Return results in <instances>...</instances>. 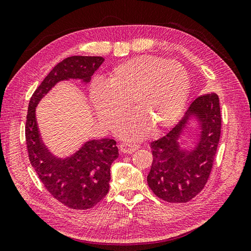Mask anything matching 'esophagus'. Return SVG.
Wrapping results in <instances>:
<instances>
[{
    "instance_id": "esophagus-1",
    "label": "esophagus",
    "mask_w": 251,
    "mask_h": 251,
    "mask_svg": "<svg viewBox=\"0 0 251 251\" xmlns=\"http://www.w3.org/2000/svg\"><path fill=\"white\" fill-rule=\"evenodd\" d=\"M120 151H123L125 154H131L133 151H135L136 150H138V146H134V144H126V143H121L120 146Z\"/></svg>"
}]
</instances>
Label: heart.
<instances>
[{"instance_id": "obj_1", "label": "heart", "mask_w": 251, "mask_h": 251, "mask_svg": "<svg viewBox=\"0 0 251 251\" xmlns=\"http://www.w3.org/2000/svg\"><path fill=\"white\" fill-rule=\"evenodd\" d=\"M189 77L181 64L162 57L141 56L114 68L107 85L96 82L90 100L98 118L110 126L126 109L135 113L121 119L116 133L125 139L142 138L148 125L159 131L176 123L187 100Z\"/></svg>"}]
</instances>
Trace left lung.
<instances>
[{
    "mask_svg": "<svg viewBox=\"0 0 251 251\" xmlns=\"http://www.w3.org/2000/svg\"><path fill=\"white\" fill-rule=\"evenodd\" d=\"M194 117L201 132L195 136L196 146L184 149L180 135L185 133L189 120ZM221 120L219 96L203 94L191 103L176 126L151 143L153 162L148 184L158 198L170 203H185L202 191L214 164Z\"/></svg>",
    "mask_w": 251,
    "mask_h": 251,
    "instance_id": "left-lung-1",
    "label": "left lung"
}]
</instances>
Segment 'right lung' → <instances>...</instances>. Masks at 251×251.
<instances>
[{
    "mask_svg": "<svg viewBox=\"0 0 251 251\" xmlns=\"http://www.w3.org/2000/svg\"><path fill=\"white\" fill-rule=\"evenodd\" d=\"M103 60L101 56L65 58L37 87L28 105L25 136L30 163L47 191L72 209L92 208L108 194L111 165L119 156L116 141L109 138L89 140L70 157L57 158L42 140L35 108L59 81L80 79L88 83Z\"/></svg>",
    "mask_w": 251,
    "mask_h": 251,
    "instance_id": "right-lung-1",
    "label": "right lung"
}]
</instances>
